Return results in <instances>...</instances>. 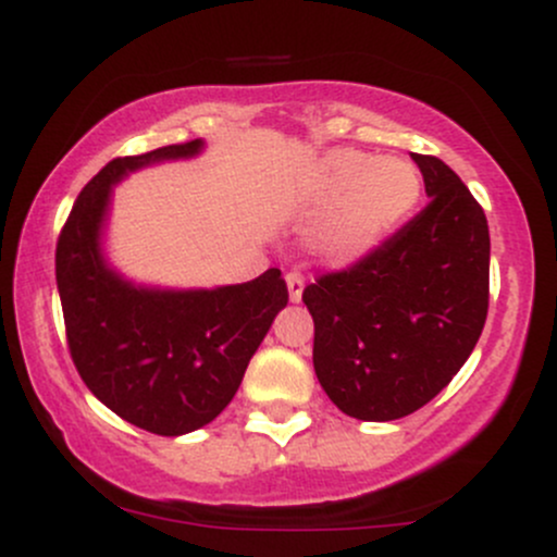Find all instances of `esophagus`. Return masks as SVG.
<instances>
[{"label": "esophagus", "instance_id": "34e87169", "mask_svg": "<svg viewBox=\"0 0 557 557\" xmlns=\"http://www.w3.org/2000/svg\"><path fill=\"white\" fill-rule=\"evenodd\" d=\"M285 283H287V296H290V304H298L300 296H304V277H300L298 272H287Z\"/></svg>", "mask_w": 557, "mask_h": 557}]
</instances>
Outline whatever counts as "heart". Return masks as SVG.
Masks as SVG:
<instances>
[{"label": "heart", "instance_id": "obj_1", "mask_svg": "<svg viewBox=\"0 0 557 557\" xmlns=\"http://www.w3.org/2000/svg\"><path fill=\"white\" fill-rule=\"evenodd\" d=\"M421 177L406 159H374L361 151H332L319 164L304 214L329 212L314 235V251L332 267L372 253L413 212Z\"/></svg>", "mask_w": 557, "mask_h": 557}]
</instances>
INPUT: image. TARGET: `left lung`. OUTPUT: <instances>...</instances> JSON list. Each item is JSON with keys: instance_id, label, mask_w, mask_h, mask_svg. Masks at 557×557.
I'll return each instance as SVG.
<instances>
[{"instance_id": "8db88e82", "label": "left lung", "mask_w": 557, "mask_h": 557, "mask_svg": "<svg viewBox=\"0 0 557 557\" xmlns=\"http://www.w3.org/2000/svg\"><path fill=\"white\" fill-rule=\"evenodd\" d=\"M411 159L430 203L359 264L304 290L319 385L361 421L426 406L469 359L487 319V216L443 159Z\"/></svg>"}]
</instances>
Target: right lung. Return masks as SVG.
Masks as SVG:
<instances>
[{
	"instance_id": "add662e5",
	"label": "right lung",
	"mask_w": 557,
	"mask_h": 557,
	"mask_svg": "<svg viewBox=\"0 0 557 557\" xmlns=\"http://www.w3.org/2000/svg\"><path fill=\"white\" fill-rule=\"evenodd\" d=\"M201 151L196 138L112 159L75 198L57 240V290L75 369L110 411L162 437L201 430L225 411L287 306L274 267L240 285L162 287L133 283L107 259L114 185Z\"/></svg>"
}]
</instances>
